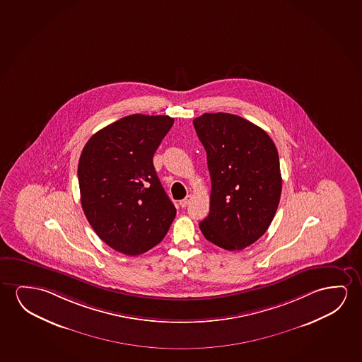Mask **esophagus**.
I'll return each instance as SVG.
<instances>
[{
    "label": "esophagus",
    "mask_w": 362,
    "mask_h": 362,
    "mask_svg": "<svg viewBox=\"0 0 362 362\" xmlns=\"http://www.w3.org/2000/svg\"><path fill=\"white\" fill-rule=\"evenodd\" d=\"M192 200H193V197H192V195H187L183 200H180V203H179V204H180L182 208H185V206H188L189 203H190Z\"/></svg>",
    "instance_id": "34e87169"
}]
</instances>
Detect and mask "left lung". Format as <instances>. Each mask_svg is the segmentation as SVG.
<instances>
[{
  "label": "left lung",
  "mask_w": 362,
  "mask_h": 362,
  "mask_svg": "<svg viewBox=\"0 0 362 362\" xmlns=\"http://www.w3.org/2000/svg\"><path fill=\"white\" fill-rule=\"evenodd\" d=\"M193 124L211 180L210 211L200 230L219 247L243 250L264 235L278 209V149L267 132L239 115L204 113Z\"/></svg>",
  "instance_id": "1"
}]
</instances>
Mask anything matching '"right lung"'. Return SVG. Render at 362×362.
Segmentation results:
<instances>
[{
    "label": "right lung",
    "mask_w": 362,
    "mask_h": 362,
    "mask_svg": "<svg viewBox=\"0 0 362 362\" xmlns=\"http://www.w3.org/2000/svg\"><path fill=\"white\" fill-rule=\"evenodd\" d=\"M169 115H132L89 138L78 163L81 203L95 234L129 257L156 247L177 210L153 165Z\"/></svg>",
    "instance_id": "1"
}]
</instances>
